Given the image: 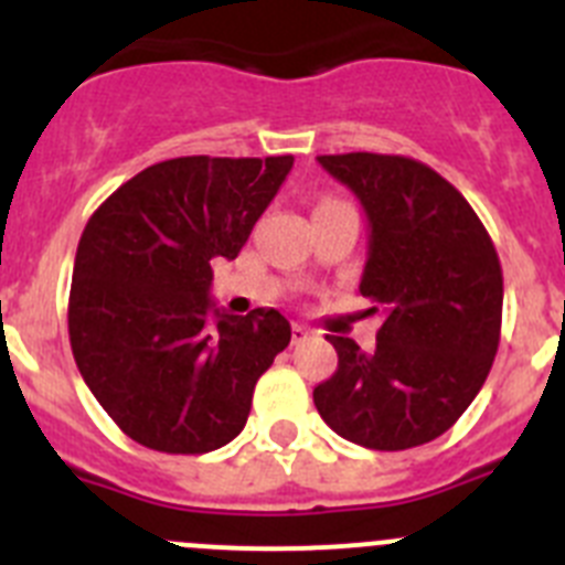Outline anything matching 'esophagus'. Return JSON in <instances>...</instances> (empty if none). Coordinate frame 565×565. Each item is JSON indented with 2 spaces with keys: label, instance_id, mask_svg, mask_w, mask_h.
I'll use <instances>...</instances> for the list:
<instances>
[{
  "label": "esophagus",
  "instance_id": "obj_1",
  "mask_svg": "<svg viewBox=\"0 0 565 565\" xmlns=\"http://www.w3.org/2000/svg\"><path fill=\"white\" fill-rule=\"evenodd\" d=\"M308 337H313V328L302 326V322H294V326H291V339H294V344L306 342Z\"/></svg>",
  "mask_w": 565,
  "mask_h": 565
}]
</instances>
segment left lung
Listing matches in <instances>:
<instances>
[{
  "label": "left lung",
  "mask_w": 565,
  "mask_h": 565,
  "mask_svg": "<svg viewBox=\"0 0 565 565\" xmlns=\"http://www.w3.org/2000/svg\"><path fill=\"white\" fill-rule=\"evenodd\" d=\"M367 214L359 291L382 313L376 348L328 337L337 373L313 387L333 433L367 450H411L447 433L483 387L501 342L503 274L463 194L404 154H319Z\"/></svg>",
  "instance_id": "obj_1"
}]
</instances>
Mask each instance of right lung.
Here are the masks:
<instances>
[{
	"mask_svg": "<svg viewBox=\"0 0 565 565\" xmlns=\"http://www.w3.org/2000/svg\"><path fill=\"white\" fill-rule=\"evenodd\" d=\"M291 167V154L172 158L115 189L84 226L70 348L132 441L201 456L246 427L254 384L288 348L291 326L274 308H214L212 259L237 257Z\"/></svg>",
	"mask_w": 565,
	"mask_h": 565,
	"instance_id": "right-lung-1",
	"label": "right lung"
}]
</instances>
